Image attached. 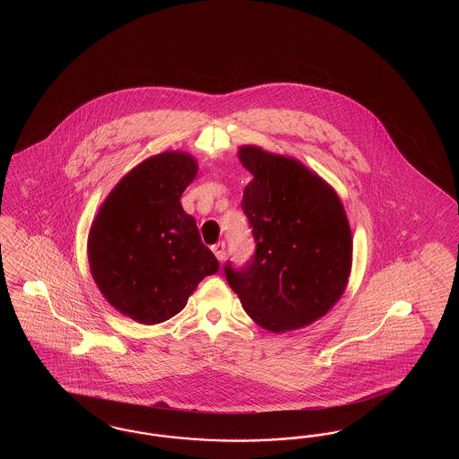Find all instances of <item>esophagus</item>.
Wrapping results in <instances>:
<instances>
[{
	"mask_svg": "<svg viewBox=\"0 0 459 459\" xmlns=\"http://www.w3.org/2000/svg\"><path fill=\"white\" fill-rule=\"evenodd\" d=\"M212 252L215 254V257H217L219 261H222L223 255H225V244H223V242H219V244L212 246Z\"/></svg>",
	"mask_w": 459,
	"mask_h": 459,
	"instance_id": "1",
	"label": "esophagus"
}]
</instances>
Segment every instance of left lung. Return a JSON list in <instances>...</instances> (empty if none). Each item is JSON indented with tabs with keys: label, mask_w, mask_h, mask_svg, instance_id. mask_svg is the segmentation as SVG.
<instances>
[{
	"label": "left lung",
	"mask_w": 459,
	"mask_h": 459,
	"mask_svg": "<svg viewBox=\"0 0 459 459\" xmlns=\"http://www.w3.org/2000/svg\"><path fill=\"white\" fill-rule=\"evenodd\" d=\"M254 180L244 210L255 242L246 264L227 261L223 273L246 313L274 333L318 320L345 291L351 230L338 195L301 163L240 148Z\"/></svg>",
	"instance_id": "8db88e82"
}]
</instances>
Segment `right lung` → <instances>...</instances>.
Returning a JSON list of instances; mask_svg holds the SVG:
<instances>
[{
	"mask_svg": "<svg viewBox=\"0 0 459 459\" xmlns=\"http://www.w3.org/2000/svg\"><path fill=\"white\" fill-rule=\"evenodd\" d=\"M196 175L190 154L161 153L116 185L92 223L89 264L106 299L123 315L156 325L180 313L219 261L202 242L180 196Z\"/></svg>",
	"mask_w": 459,
	"mask_h": 459,
	"instance_id": "obj_1",
	"label": "right lung"
}]
</instances>
